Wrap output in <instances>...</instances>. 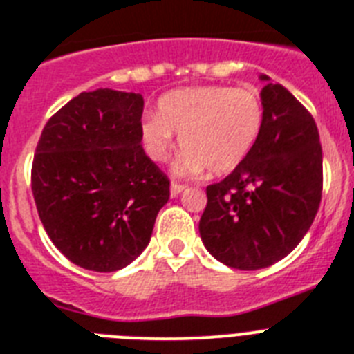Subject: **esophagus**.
<instances>
[{
  "mask_svg": "<svg viewBox=\"0 0 354 354\" xmlns=\"http://www.w3.org/2000/svg\"><path fill=\"white\" fill-rule=\"evenodd\" d=\"M187 189V185H182V183H171V196H178L180 192H183Z\"/></svg>",
  "mask_w": 354,
  "mask_h": 354,
  "instance_id": "1",
  "label": "esophagus"
}]
</instances>
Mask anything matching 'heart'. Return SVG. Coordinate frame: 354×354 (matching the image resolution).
<instances>
[{
    "mask_svg": "<svg viewBox=\"0 0 354 354\" xmlns=\"http://www.w3.org/2000/svg\"><path fill=\"white\" fill-rule=\"evenodd\" d=\"M263 127V105L247 88L225 85L176 88L163 94L158 114L140 125L142 145L152 162L162 163L176 145L185 149L174 163L178 176L232 172L257 145Z\"/></svg>",
    "mask_w": 354,
    "mask_h": 354,
    "instance_id": "1",
    "label": "heart"
}]
</instances>
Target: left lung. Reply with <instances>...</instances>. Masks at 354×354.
Returning <instances> with one entry per match:
<instances>
[{"instance_id": "1", "label": "left lung", "mask_w": 354, "mask_h": 354, "mask_svg": "<svg viewBox=\"0 0 354 354\" xmlns=\"http://www.w3.org/2000/svg\"><path fill=\"white\" fill-rule=\"evenodd\" d=\"M261 88L263 127L251 154L220 183L207 187L200 236L218 261L257 271L301 242L322 200L317 123L280 83Z\"/></svg>"}]
</instances>
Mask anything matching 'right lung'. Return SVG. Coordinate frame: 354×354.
Here are the masks:
<instances>
[{
  "mask_svg": "<svg viewBox=\"0 0 354 354\" xmlns=\"http://www.w3.org/2000/svg\"><path fill=\"white\" fill-rule=\"evenodd\" d=\"M142 94L82 93L37 142L30 182L39 220L54 245L88 271H120L136 260L171 194L142 147Z\"/></svg>",
  "mask_w": 354,
  "mask_h": 354,
  "instance_id": "obj_1",
  "label": "right lung"
}]
</instances>
